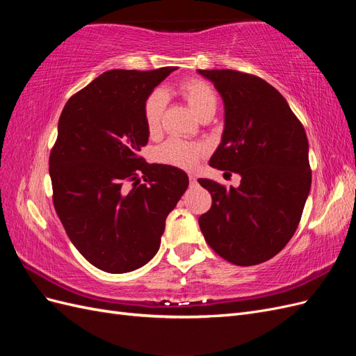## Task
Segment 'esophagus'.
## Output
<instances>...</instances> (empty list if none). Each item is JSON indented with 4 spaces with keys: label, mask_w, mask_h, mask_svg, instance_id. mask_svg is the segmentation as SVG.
<instances>
[{
    "label": "esophagus",
    "mask_w": 356,
    "mask_h": 356,
    "mask_svg": "<svg viewBox=\"0 0 356 356\" xmlns=\"http://www.w3.org/2000/svg\"><path fill=\"white\" fill-rule=\"evenodd\" d=\"M188 178H190V184H191V186H195V184H196V182H197V178H196V175H193V174H190V175H188Z\"/></svg>",
    "instance_id": "1"
}]
</instances>
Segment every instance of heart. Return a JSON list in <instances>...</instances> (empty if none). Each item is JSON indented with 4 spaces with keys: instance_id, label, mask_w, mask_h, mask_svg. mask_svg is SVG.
Instances as JSON below:
<instances>
[{
    "instance_id": "1",
    "label": "heart",
    "mask_w": 356,
    "mask_h": 356,
    "mask_svg": "<svg viewBox=\"0 0 356 356\" xmlns=\"http://www.w3.org/2000/svg\"><path fill=\"white\" fill-rule=\"evenodd\" d=\"M179 92L184 96L188 102L190 108L195 111L199 117L203 111H207L211 106L217 105V98H215L213 90L209 86L197 79L186 80L181 83ZM166 105V96L163 92L156 90L149 93L143 105V114H144V123L145 129L149 136H156L160 132L161 127V115ZM204 154V147L196 143L184 141V139L172 138L168 139L166 143L161 144L156 149V159L160 163H165L169 166H177L181 169H193L200 157Z\"/></svg>"
}]
</instances>
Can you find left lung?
Returning <instances> with one entry per match:
<instances>
[{
  "instance_id": "obj_1",
  "label": "left lung",
  "mask_w": 356,
  "mask_h": 356,
  "mask_svg": "<svg viewBox=\"0 0 356 356\" xmlns=\"http://www.w3.org/2000/svg\"><path fill=\"white\" fill-rule=\"evenodd\" d=\"M224 104L221 143L209 165L241 175L225 188L200 178L212 196L199 218L212 250L238 266L270 260L293 238L307 200L309 143L298 118L273 86L233 70H197Z\"/></svg>"
}]
</instances>
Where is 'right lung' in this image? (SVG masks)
<instances>
[{
	"instance_id": "add662e5",
	"label": "right lung",
	"mask_w": 356,
	"mask_h": 356,
	"mask_svg": "<svg viewBox=\"0 0 356 356\" xmlns=\"http://www.w3.org/2000/svg\"><path fill=\"white\" fill-rule=\"evenodd\" d=\"M175 70L106 71L59 117L49 160L53 203L74 246L104 272L127 273L152 260L166 217L188 187L184 170L138 156L149 136L144 101ZM126 180L134 181L131 189Z\"/></svg>"
}]
</instances>
